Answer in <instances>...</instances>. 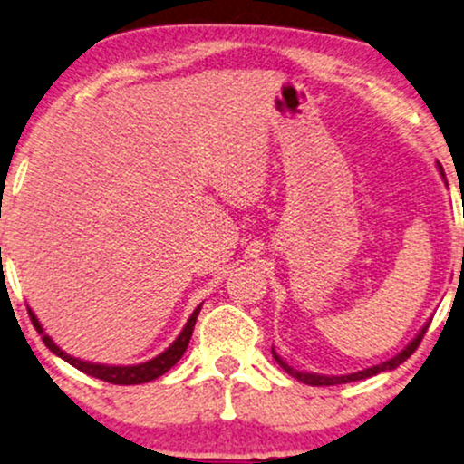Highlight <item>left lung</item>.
Segmentation results:
<instances>
[{
  "instance_id": "left-lung-1",
  "label": "left lung",
  "mask_w": 464,
  "mask_h": 464,
  "mask_svg": "<svg viewBox=\"0 0 464 464\" xmlns=\"http://www.w3.org/2000/svg\"><path fill=\"white\" fill-rule=\"evenodd\" d=\"M439 169H441V175H443V167H441V164H439ZM428 325H430V324H426L424 327H421V330L418 332V336H415V338L411 340V343H409L407 347H404V349L401 351V353L392 357V360L383 362V363H379V366L366 368V371H357V372H353V374H340V377H327V374L300 372V371H295V368H291L289 363H286V362L283 360V357H280L278 353H276L274 347H272V355H274V360L280 363V368H283L285 372H289L291 377H295L297 381H302V383H306V385H316V388H324V385L351 383V381H360V379L374 377V374H379V372H383V371H394V368L401 366V363H402L404 360H409V357L413 355V351L420 347V343H421V338H424V334H426V330H428Z\"/></svg>"
}]
</instances>
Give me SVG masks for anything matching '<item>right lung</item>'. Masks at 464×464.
<instances>
[{
	"label": "right lung",
	"instance_id": "1",
	"mask_svg": "<svg viewBox=\"0 0 464 464\" xmlns=\"http://www.w3.org/2000/svg\"><path fill=\"white\" fill-rule=\"evenodd\" d=\"M201 306H203V304H201ZM201 306H197L195 313L190 314L188 324L184 325V330H181L178 338H175V343L171 344V347H169L167 351H162L160 355H156L154 360L137 363V366H107V363L83 362V360H79V357L63 353V351L57 347L55 343H53L51 336H46L43 325H40V321L36 319V314L32 313V308H27V310H29V319H32L34 327H36L40 336H43V343L46 344V347H49L55 355H60L62 360H66L70 366H74L76 371L90 374V377H96L101 381H107V383H113V385H139V383H148V381H154L158 377H162V374L167 372L169 368H173L175 363L181 360L184 351L188 349L192 330H195L197 316H198V313H201Z\"/></svg>",
	"mask_w": 464,
	"mask_h": 464
}]
</instances>
